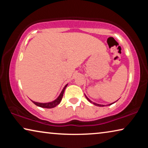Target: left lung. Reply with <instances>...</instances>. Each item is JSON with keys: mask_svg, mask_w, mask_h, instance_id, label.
Instances as JSON below:
<instances>
[{"mask_svg": "<svg viewBox=\"0 0 148 148\" xmlns=\"http://www.w3.org/2000/svg\"><path fill=\"white\" fill-rule=\"evenodd\" d=\"M85 96H86V98H87V100H88L89 101V102H90V103H92V104H93L96 105V106H104V105H102V104H97V103L93 102H92V101H91V100H90V99H89V98H88V97H87V96H86V95H85ZM116 101H117V100H116ZM113 102V103H111V104H108V105H109V106H110V105H111V104H114V103H115V102Z\"/></svg>", "mask_w": 148, "mask_h": 148, "instance_id": "8db88e82", "label": "left lung"}]
</instances>
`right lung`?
<instances>
[{
    "label": "right lung",
    "mask_w": 148,
    "mask_h": 148,
    "mask_svg": "<svg viewBox=\"0 0 148 148\" xmlns=\"http://www.w3.org/2000/svg\"><path fill=\"white\" fill-rule=\"evenodd\" d=\"M67 85L68 84L65 85V86L64 87L63 89H62V90L61 91V92H60L59 96H58V98L55 99L54 100L52 101V102H46V103H41V102H34V101H33V100H32V102H33L34 104H36V106L41 107V108H54V107L56 106L58 104H60V101H61L62 98V96H63L64 90H65V88H66V86H67Z\"/></svg>",
    "instance_id": "right-lung-1"
}]
</instances>
